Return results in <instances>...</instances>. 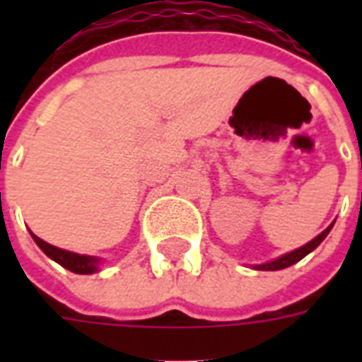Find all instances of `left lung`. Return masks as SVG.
I'll list each match as a JSON object with an SVG mask.
<instances>
[{
    "label": "left lung",
    "instance_id": "1",
    "mask_svg": "<svg viewBox=\"0 0 362 362\" xmlns=\"http://www.w3.org/2000/svg\"><path fill=\"white\" fill-rule=\"evenodd\" d=\"M332 226H334V223H332ZM332 226L327 227L325 231L321 233V235H317L314 240H310L308 244H304L303 247H298V250H295V252H291V253H286V255H281V257L274 259V261H270V263L257 264L255 269H257V270H281V269H287V267H291V264L298 263L300 259L306 257L310 252H314L315 247L320 246L321 242L325 240V237L329 235V231L332 229Z\"/></svg>",
    "mask_w": 362,
    "mask_h": 362
}]
</instances>
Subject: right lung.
<instances>
[{
  "label": "right lung",
  "mask_w": 362,
  "mask_h": 362,
  "mask_svg": "<svg viewBox=\"0 0 362 362\" xmlns=\"http://www.w3.org/2000/svg\"><path fill=\"white\" fill-rule=\"evenodd\" d=\"M31 237L35 240V244L41 247L42 252L47 253L48 257L54 259L56 263H59L64 269L75 272V274H92L95 272L99 267V259L98 257H90V255H78V253L73 252H65V250H59V247L48 244V242L41 240L39 237H35L31 233Z\"/></svg>",
  "instance_id": "obj_1"
}]
</instances>
